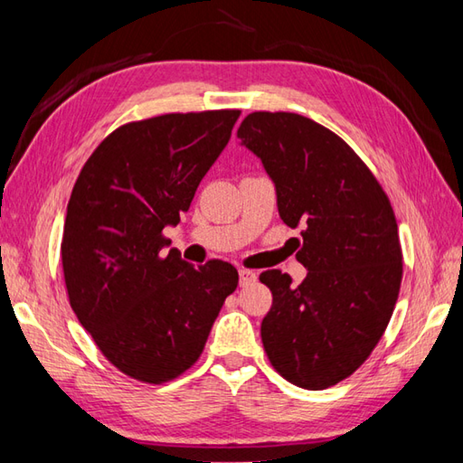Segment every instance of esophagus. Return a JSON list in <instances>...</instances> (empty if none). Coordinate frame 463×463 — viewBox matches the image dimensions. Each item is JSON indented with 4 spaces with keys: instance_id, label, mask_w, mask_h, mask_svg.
<instances>
[{
    "instance_id": "esophagus-1",
    "label": "esophagus",
    "mask_w": 463,
    "mask_h": 463,
    "mask_svg": "<svg viewBox=\"0 0 463 463\" xmlns=\"http://www.w3.org/2000/svg\"><path fill=\"white\" fill-rule=\"evenodd\" d=\"M239 280H241V287H247V284L257 280V272L247 270V269H241L239 270Z\"/></svg>"
}]
</instances>
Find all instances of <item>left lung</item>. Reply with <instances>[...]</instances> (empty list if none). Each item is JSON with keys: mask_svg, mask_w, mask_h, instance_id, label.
Instances as JSON below:
<instances>
[{"mask_svg": "<svg viewBox=\"0 0 463 463\" xmlns=\"http://www.w3.org/2000/svg\"><path fill=\"white\" fill-rule=\"evenodd\" d=\"M237 137L277 186L279 214L300 229L298 287L287 272L260 282L272 307L260 324L262 346L282 378L324 390L356 372L394 312L402 249L390 199L348 143L297 113L257 111Z\"/></svg>", "mask_w": 463, "mask_h": 463, "instance_id": "left-lung-1", "label": "left lung"}]
</instances>
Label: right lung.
<instances>
[{"instance_id": "obj_1", "label": "right lung", "mask_w": 463, "mask_h": 463, "mask_svg": "<svg viewBox=\"0 0 463 463\" xmlns=\"http://www.w3.org/2000/svg\"><path fill=\"white\" fill-rule=\"evenodd\" d=\"M239 109L169 113L121 125L77 176L61 241L69 304L117 370L146 383L181 376L199 360L239 272L194 269L165 226L189 211L222 153Z\"/></svg>"}]
</instances>
